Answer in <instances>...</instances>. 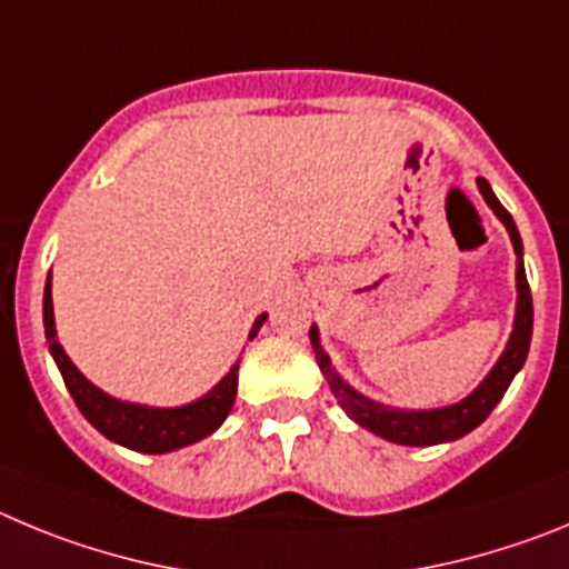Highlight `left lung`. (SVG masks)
<instances>
[{
    "label": "left lung",
    "mask_w": 569,
    "mask_h": 569,
    "mask_svg": "<svg viewBox=\"0 0 569 569\" xmlns=\"http://www.w3.org/2000/svg\"><path fill=\"white\" fill-rule=\"evenodd\" d=\"M476 187L482 192V198L488 201V207L493 209L496 218L505 223L510 240H513L516 249V291H519V300H516V320H513V335H510L508 346L501 351L499 362L490 368V373L482 380V386L476 388L473 393L457 402V406L445 408H431V411H406V408H388L382 402H373V399L362 397L360 391L348 386L340 373L331 368L329 355L322 351L320 335H317V326H311V348H315L317 366L326 373L329 380L331 393L337 397L342 411L355 419L357 425H362L366 431L377 433V437L388 439V442L397 445H439V442H453V439L465 437L473 428L488 419V413L499 406V399L505 397L508 386L513 382V377L519 373V368L525 366L527 351H530V337H533V297H530V286H527L525 263H521V238L519 229H516L510 212L499 203V198L493 196V189L485 178H476Z\"/></svg>",
    "instance_id": "left-lung-1"
}]
</instances>
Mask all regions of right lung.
Listing matches in <instances>:
<instances>
[{
    "label": "right lung",
    "mask_w": 569,
    "mask_h": 569,
    "mask_svg": "<svg viewBox=\"0 0 569 569\" xmlns=\"http://www.w3.org/2000/svg\"><path fill=\"white\" fill-rule=\"evenodd\" d=\"M44 337L50 342V355L61 371V380L68 386L70 397L84 413V419L93 425L96 431L104 433L110 442H119L124 448L138 450V453H170V450L187 448L198 439L209 437L221 428L223 419L229 417L234 406V393H238V362L229 368L218 386L201 399L189 402L181 408H147L136 402H121L110 397L93 382L87 380L84 373L70 362L64 355L61 342L56 340V320H53V297H50V274L44 283ZM266 315L254 320L249 340L260 331Z\"/></svg>",
    "instance_id": "right-lung-1"
}]
</instances>
